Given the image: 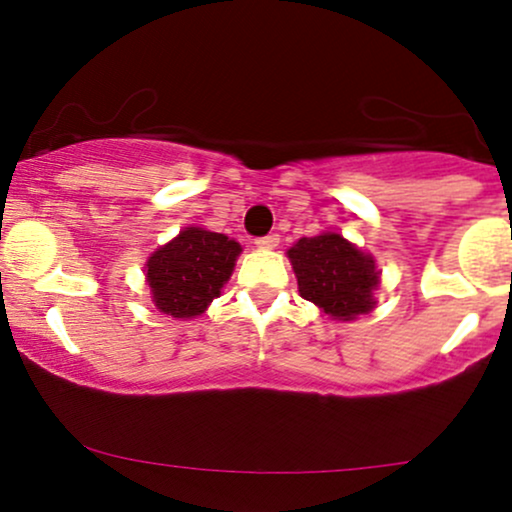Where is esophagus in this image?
Wrapping results in <instances>:
<instances>
[{"label": "esophagus", "mask_w": 512, "mask_h": 512, "mask_svg": "<svg viewBox=\"0 0 512 512\" xmlns=\"http://www.w3.org/2000/svg\"><path fill=\"white\" fill-rule=\"evenodd\" d=\"M276 245H279V236H276V233H269V236L257 240V248L262 250H274Z\"/></svg>", "instance_id": "obj_1"}]
</instances>
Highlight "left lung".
I'll use <instances>...</instances> for the list:
<instances>
[{"mask_svg":"<svg viewBox=\"0 0 512 512\" xmlns=\"http://www.w3.org/2000/svg\"><path fill=\"white\" fill-rule=\"evenodd\" d=\"M298 293L332 320L351 322L378 305L380 269L370 252L346 240L337 231L301 238L286 250Z\"/></svg>","mask_w":512,"mask_h":512,"instance_id":"left-lung-1","label":"left lung"}]
</instances>
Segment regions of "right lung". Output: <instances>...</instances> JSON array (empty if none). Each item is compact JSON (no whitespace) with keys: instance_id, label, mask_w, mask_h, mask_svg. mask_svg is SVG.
<instances>
[{"instance_id":"right-lung-1","label":"right lung","mask_w":512,"mask_h":512,"mask_svg":"<svg viewBox=\"0 0 512 512\" xmlns=\"http://www.w3.org/2000/svg\"><path fill=\"white\" fill-rule=\"evenodd\" d=\"M240 252L238 240L226 233L202 226L182 228L166 245H158L144 264L151 303L175 320L207 313L231 279Z\"/></svg>"}]
</instances>
